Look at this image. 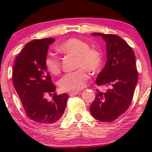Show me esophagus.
Instances as JSON below:
<instances>
[{"instance_id": "esophagus-1", "label": "esophagus", "mask_w": 152, "mask_h": 152, "mask_svg": "<svg viewBox=\"0 0 152 152\" xmlns=\"http://www.w3.org/2000/svg\"><path fill=\"white\" fill-rule=\"evenodd\" d=\"M78 94H79V91H71L69 93V96H74L75 95H77Z\"/></svg>"}]
</instances>
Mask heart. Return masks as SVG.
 Masks as SVG:
<instances>
[{
	"label": "heart",
	"mask_w": 152,
	"mask_h": 152,
	"mask_svg": "<svg viewBox=\"0 0 152 152\" xmlns=\"http://www.w3.org/2000/svg\"><path fill=\"white\" fill-rule=\"evenodd\" d=\"M58 49L59 52L66 55L76 56V67L79 68L74 72L65 74L61 78L58 84L63 91L81 90L85 86L89 78L86 69L91 73H96L102 67V57L100 52L94 48H89L88 43L78 38H72L66 40L58 46ZM44 64L50 74H59L61 63L57 57L52 55L47 56Z\"/></svg>",
	"instance_id": "obj_1"
}]
</instances>
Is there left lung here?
<instances>
[{"instance_id":"obj_1","label":"left lung","mask_w":152,"mask_h":152,"mask_svg":"<svg viewBox=\"0 0 152 152\" xmlns=\"http://www.w3.org/2000/svg\"><path fill=\"white\" fill-rule=\"evenodd\" d=\"M106 42V63L99 73L96 83L109 87L106 92L97 91L90 106L96 119L111 122L126 111L132 103L138 81L136 58L132 48L119 36L95 33Z\"/></svg>"}]
</instances>
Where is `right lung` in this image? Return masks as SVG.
Here are the masks:
<instances>
[{
	"label": "right lung",
	"mask_w": 152,
	"mask_h": 152,
	"mask_svg": "<svg viewBox=\"0 0 152 152\" xmlns=\"http://www.w3.org/2000/svg\"><path fill=\"white\" fill-rule=\"evenodd\" d=\"M55 38L34 40L18 54L13 69V82L26 115L41 125L56 124L64 114L69 95L54 93L53 100L45 98L55 92L44 61Z\"/></svg>",
	"instance_id": "obj_1"
}]
</instances>
